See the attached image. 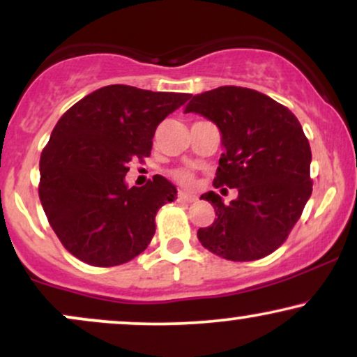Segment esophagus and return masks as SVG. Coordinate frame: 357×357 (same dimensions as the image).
I'll list each match as a JSON object with an SVG mask.
<instances>
[{"label":"esophagus","mask_w":357,"mask_h":357,"mask_svg":"<svg viewBox=\"0 0 357 357\" xmlns=\"http://www.w3.org/2000/svg\"><path fill=\"white\" fill-rule=\"evenodd\" d=\"M196 199H198V196L191 195V192H184V191L178 192V202L181 203H195Z\"/></svg>","instance_id":"esophagus-1"}]
</instances>
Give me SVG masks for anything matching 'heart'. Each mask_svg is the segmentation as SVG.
I'll return each instance as SVG.
<instances>
[{"label": "heart", "mask_w": 357, "mask_h": 357, "mask_svg": "<svg viewBox=\"0 0 357 357\" xmlns=\"http://www.w3.org/2000/svg\"><path fill=\"white\" fill-rule=\"evenodd\" d=\"M171 176H173L174 181L181 184V186H191V184L195 183V176L186 169H174L173 173H171Z\"/></svg>", "instance_id": "b5f03b06"}]
</instances>
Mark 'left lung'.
Segmentation results:
<instances>
[{
    "mask_svg": "<svg viewBox=\"0 0 357 357\" xmlns=\"http://www.w3.org/2000/svg\"><path fill=\"white\" fill-rule=\"evenodd\" d=\"M215 122L225 153L215 188H238L225 204L216 192L202 195L216 211L198 240L215 255L252 261L287 240L312 195L310 153L301 122L285 105L252 89L225 85L198 93L184 107Z\"/></svg>",
    "mask_w": 357,
    "mask_h": 357,
    "instance_id": "1",
    "label": "left lung"
}]
</instances>
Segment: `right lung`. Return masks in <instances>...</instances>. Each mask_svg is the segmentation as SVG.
Wrapping results in <instances>:
<instances>
[{
	"label": "right lung",
	"mask_w": 357,
	"mask_h": 357,
	"mask_svg": "<svg viewBox=\"0 0 357 357\" xmlns=\"http://www.w3.org/2000/svg\"><path fill=\"white\" fill-rule=\"evenodd\" d=\"M190 97L107 85L60 117L40 158L38 195L73 257L92 267H116L147 248L159 208L178 191L159 174L127 188V166L149 158L158 126Z\"/></svg>",
	"instance_id": "right-lung-1"
}]
</instances>
